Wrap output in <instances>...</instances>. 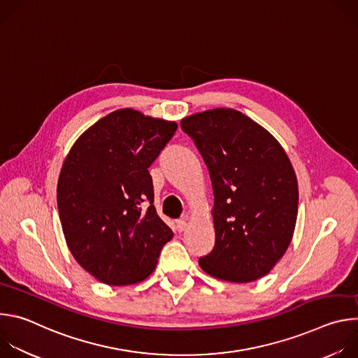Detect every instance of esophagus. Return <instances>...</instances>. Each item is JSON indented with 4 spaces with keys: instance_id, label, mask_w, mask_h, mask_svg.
I'll return each instance as SVG.
<instances>
[{
    "instance_id": "esophagus-1",
    "label": "esophagus",
    "mask_w": 358,
    "mask_h": 358,
    "mask_svg": "<svg viewBox=\"0 0 358 358\" xmlns=\"http://www.w3.org/2000/svg\"><path fill=\"white\" fill-rule=\"evenodd\" d=\"M187 227H188V224H187L185 220H178V221H177V229H178V232H184V231L187 229Z\"/></svg>"
}]
</instances>
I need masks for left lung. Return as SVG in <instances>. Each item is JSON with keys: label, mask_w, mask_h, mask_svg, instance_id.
Returning a JSON list of instances; mask_svg holds the SVG:
<instances>
[{"label": "left lung", "mask_w": 358, "mask_h": 358, "mask_svg": "<svg viewBox=\"0 0 358 358\" xmlns=\"http://www.w3.org/2000/svg\"><path fill=\"white\" fill-rule=\"evenodd\" d=\"M182 130L206 162L214 191L215 246L199 258L213 278L248 283L268 275L287 250L299 188L280 143L231 108L187 116Z\"/></svg>", "instance_id": "8db88e82"}]
</instances>
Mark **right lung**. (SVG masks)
Instances as JSON below:
<instances>
[{"mask_svg":"<svg viewBox=\"0 0 358 358\" xmlns=\"http://www.w3.org/2000/svg\"><path fill=\"white\" fill-rule=\"evenodd\" d=\"M177 127L119 109L85 130L68 152L57 187L62 231L75 261L101 283L143 282L174 235L152 206L148 167Z\"/></svg>","mask_w":358,"mask_h":358,"instance_id":"add662e5","label":"right lung"}]
</instances>
